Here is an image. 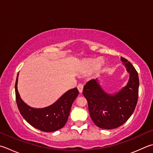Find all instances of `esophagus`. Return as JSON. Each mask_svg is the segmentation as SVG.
Masks as SVG:
<instances>
[{"mask_svg": "<svg viewBox=\"0 0 153 153\" xmlns=\"http://www.w3.org/2000/svg\"><path fill=\"white\" fill-rule=\"evenodd\" d=\"M83 88H84V85L83 84H79L78 85H77V89H78L79 93H82Z\"/></svg>", "mask_w": 153, "mask_h": 153, "instance_id": "obj_1", "label": "esophagus"}]
</instances>
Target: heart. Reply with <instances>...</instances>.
Wrapping results in <instances>:
<instances>
[{
	"label": "heart",
	"mask_w": 153,
	"mask_h": 153,
	"mask_svg": "<svg viewBox=\"0 0 153 153\" xmlns=\"http://www.w3.org/2000/svg\"><path fill=\"white\" fill-rule=\"evenodd\" d=\"M100 63H101L100 59L90 61V62H87L85 66V71L88 72V73H90V72L94 71L96 69V68L100 64Z\"/></svg>",
	"instance_id": "1"
}]
</instances>
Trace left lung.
Here are the masks:
<instances>
[{
  "label": "left lung",
  "instance_id": "obj_1",
  "mask_svg": "<svg viewBox=\"0 0 153 153\" xmlns=\"http://www.w3.org/2000/svg\"><path fill=\"white\" fill-rule=\"evenodd\" d=\"M120 59L130 74V79L124 88L114 95L102 90L96 79L86 83L83 95L88 101L90 117L97 126L104 129L116 128L128 120L134 112L138 97L139 79L131 63Z\"/></svg>",
  "mask_w": 153,
  "mask_h": 153
}]
</instances>
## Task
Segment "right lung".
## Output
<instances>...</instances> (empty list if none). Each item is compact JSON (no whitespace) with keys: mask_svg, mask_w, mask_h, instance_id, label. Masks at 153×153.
Segmentation results:
<instances>
[{"mask_svg":"<svg viewBox=\"0 0 153 153\" xmlns=\"http://www.w3.org/2000/svg\"><path fill=\"white\" fill-rule=\"evenodd\" d=\"M17 75L15 82L16 104L21 114L35 128L46 132L56 131L67 123L72 104L79 94L77 88L68 91L53 104L44 108H33L22 100L17 90Z\"/></svg>","mask_w":153,"mask_h":153,"instance_id":"obj_1","label":"right lung"}]
</instances>
